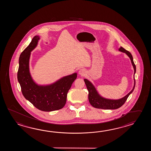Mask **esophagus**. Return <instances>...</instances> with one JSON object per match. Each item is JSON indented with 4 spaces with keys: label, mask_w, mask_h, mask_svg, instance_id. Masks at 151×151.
I'll list each match as a JSON object with an SVG mask.
<instances>
[{
    "label": "esophagus",
    "mask_w": 151,
    "mask_h": 151,
    "mask_svg": "<svg viewBox=\"0 0 151 151\" xmlns=\"http://www.w3.org/2000/svg\"><path fill=\"white\" fill-rule=\"evenodd\" d=\"M78 73L81 76H85V74H86V70L85 69H83V68H81V69L79 70Z\"/></svg>",
    "instance_id": "1"
}]
</instances>
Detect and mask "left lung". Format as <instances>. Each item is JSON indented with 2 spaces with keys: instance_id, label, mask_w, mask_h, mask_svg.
Segmentation results:
<instances>
[{
  "instance_id": "8db88e82",
  "label": "left lung",
  "mask_w": 151,
  "mask_h": 151,
  "mask_svg": "<svg viewBox=\"0 0 151 151\" xmlns=\"http://www.w3.org/2000/svg\"><path fill=\"white\" fill-rule=\"evenodd\" d=\"M119 51L125 53L131 59L132 64L133 65L134 71L133 87L132 90L127 95H126L125 96H124L122 98H120L119 99H107L101 96L98 92L97 90L93 85V83L89 80H87V79H84L83 80L86 85L88 91L89 102L91 104V105L95 108L104 109H119V107L122 106L125 103L128 96L133 92V90L134 89L135 85L134 75L136 72V66L134 63L133 57L129 52L126 50L125 48H123L122 46L119 48Z\"/></svg>"
}]
</instances>
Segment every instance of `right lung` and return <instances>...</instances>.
<instances>
[{
    "instance_id": "1",
    "label": "right lung",
    "mask_w": 151,
    "mask_h": 151,
    "mask_svg": "<svg viewBox=\"0 0 151 151\" xmlns=\"http://www.w3.org/2000/svg\"><path fill=\"white\" fill-rule=\"evenodd\" d=\"M39 39V35L35 36L20 55L17 78L26 99L39 110L51 112L65 106L68 91L76 79L77 73L62 77L49 85L36 83L30 73L29 62L31 52L37 47Z\"/></svg>"
}]
</instances>
